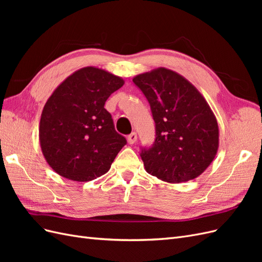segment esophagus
<instances>
[{
    "label": "esophagus",
    "mask_w": 262,
    "mask_h": 262,
    "mask_svg": "<svg viewBox=\"0 0 262 262\" xmlns=\"http://www.w3.org/2000/svg\"><path fill=\"white\" fill-rule=\"evenodd\" d=\"M137 139H138V137H137V133L136 132H132V133H130L129 136H128V142H129L130 144L136 143Z\"/></svg>",
    "instance_id": "obj_1"
}]
</instances>
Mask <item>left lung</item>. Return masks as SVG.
Here are the masks:
<instances>
[{
    "label": "left lung",
    "instance_id": "1",
    "mask_svg": "<svg viewBox=\"0 0 262 262\" xmlns=\"http://www.w3.org/2000/svg\"><path fill=\"white\" fill-rule=\"evenodd\" d=\"M133 83L147 99L155 122L153 144L140 147L146 171L172 184L201 175L219 147L216 119L202 95L165 68L140 74Z\"/></svg>",
    "mask_w": 262,
    "mask_h": 262
}]
</instances>
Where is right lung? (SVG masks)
Listing matches in <instances>:
<instances>
[{
  "label": "right lung",
  "mask_w": 262,
  "mask_h": 262,
  "mask_svg": "<svg viewBox=\"0 0 262 262\" xmlns=\"http://www.w3.org/2000/svg\"><path fill=\"white\" fill-rule=\"evenodd\" d=\"M123 80L87 67L59 85L46 102L39 139L52 169L74 181H90L106 173L126 140L104 108Z\"/></svg>",
  "instance_id": "add662e5"
}]
</instances>
